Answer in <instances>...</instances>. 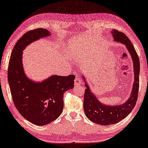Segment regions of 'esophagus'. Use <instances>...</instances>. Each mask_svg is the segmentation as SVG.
Returning <instances> with one entry per match:
<instances>
[{
	"mask_svg": "<svg viewBox=\"0 0 148 148\" xmlns=\"http://www.w3.org/2000/svg\"><path fill=\"white\" fill-rule=\"evenodd\" d=\"M81 84H82L81 78L79 77L75 78V86H79V85H80Z\"/></svg>",
	"mask_w": 148,
	"mask_h": 148,
	"instance_id": "34e87169",
	"label": "esophagus"
}]
</instances>
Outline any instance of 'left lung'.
I'll use <instances>...</instances> for the list:
<instances>
[{
    "label": "left lung",
    "instance_id": "left-lung-1",
    "mask_svg": "<svg viewBox=\"0 0 148 148\" xmlns=\"http://www.w3.org/2000/svg\"><path fill=\"white\" fill-rule=\"evenodd\" d=\"M110 32L114 41L124 45L131 55L134 66V82L133 83L130 97L124 103L120 105L109 106L99 101L94 93L92 92L85 77L82 75V77L85 83V86H86L84 100L85 114L88 119L97 124L102 125L116 124L124 119L131 113L138 100L139 86V60L134 46L125 34L122 32L115 29L111 31Z\"/></svg>",
    "mask_w": 148,
    "mask_h": 148
}]
</instances>
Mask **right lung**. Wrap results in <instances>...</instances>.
<instances>
[{
  "instance_id": "1",
  "label": "right lung",
  "mask_w": 148,
  "mask_h": 148,
  "mask_svg": "<svg viewBox=\"0 0 148 148\" xmlns=\"http://www.w3.org/2000/svg\"><path fill=\"white\" fill-rule=\"evenodd\" d=\"M50 35L51 32L42 28L27 32L14 46L9 63L8 82L14 105L23 117L37 125L48 124L60 116L64 93L74 86L73 75H54L38 82L25 73L23 50L31 43Z\"/></svg>"
}]
</instances>
